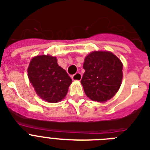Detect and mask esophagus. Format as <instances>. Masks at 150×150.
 Returning a JSON list of instances; mask_svg holds the SVG:
<instances>
[{"label": "esophagus", "mask_w": 150, "mask_h": 150, "mask_svg": "<svg viewBox=\"0 0 150 150\" xmlns=\"http://www.w3.org/2000/svg\"><path fill=\"white\" fill-rule=\"evenodd\" d=\"M72 79L75 81H80L82 79V74L79 72L75 73V75H72Z\"/></svg>", "instance_id": "1"}]
</instances>
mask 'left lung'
I'll return each instance as SVG.
<instances>
[{
	"instance_id": "left-lung-1",
	"label": "left lung",
	"mask_w": 150,
	"mask_h": 150,
	"mask_svg": "<svg viewBox=\"0 0 150 150\" xmlns=\"http://www.w3.org/2000/svg\"><path fill=\"white\" fill-rule=\"evenodd\" d=\"M83 68L86 71L81 83L90 100L105 102L111 99L121 86L123 65L110 52L90 53L85 58Z\"/></svg>"
}]
</instances>
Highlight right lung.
<instances>
[{
	"mask_svg": "<svg viewBox=\"0 0 150 150\" xmlns=\"http://www.w3.org/2000/svg\"><path fill=\"white\" fill-rule=\"evenodd\" d=\"M28 77L40 97L50 103L63 100L72 80L61 68L55 57H35L28 68Z\"/></svg>",
	"mask_w": 150,
	"mask_h": 150,
	"instance_id": "1",
	"label": "right lung"
}]
</instances>
